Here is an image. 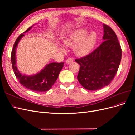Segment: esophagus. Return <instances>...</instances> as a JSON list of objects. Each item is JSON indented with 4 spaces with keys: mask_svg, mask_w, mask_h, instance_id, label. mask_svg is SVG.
<instances>
[{
    "mask_svg": "<svg viewBox=\"0 0 135 135\" xmlns=\"http://www.w3.org/2000/svg\"><path fill=\"white\" fill-rule=\"evenodd\" d=\"M73 59H71V58H69V59H68L66 60V64H70V63L73 62Z\"/></svg>",
    "mask_w": 135,
    "mask_h": 135,
    "instance_id": "34e87169",
    "label": "esophagus"
}]
</instances>
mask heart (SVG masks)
Masks as SVG:
<instances>
[{"mask_svg":"<svg viewBox=\"0 0 135 135\" xmlns=\"http://www.w3.org/2000/svg\"><path fill=\"white\" fill-rule=\"evenodd\" d=\"M88 30L86 29L78 30L65 38L63 43L66 46H73L79 42L74 48L75 54L79 56L86 55L92 50L97 40L96 32H91L86 36ZM60 50L64 52V50L61 47L60 48Z\"/></svg>","mask_w":135,"mask_h":135,"instance_id":"heart-1","label":"heart"}]
</instances>
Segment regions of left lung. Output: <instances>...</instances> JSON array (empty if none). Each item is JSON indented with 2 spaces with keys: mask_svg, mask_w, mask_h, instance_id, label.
<instances>
[{
  "mask_svg": "<svg viewBox=\"0 0 135 135\" xmlns=\"http://www.w3.org/2000/svg\"><path fill=\"white\" fill-rule=\"evenodd\" d=\"M103 28L104 41L91 54L75 60L80 66L77 79L88 90L108 85L120 64L122 49L115 32L105 24Z\"/></svg>",
  "mask_w": 135,
  "mask_h": 135,
  "instance_id": "left-lung-1",
  "label": "left lung"
}]
</instances>
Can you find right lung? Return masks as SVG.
Instances as JSON below:
<instances>
[{
  "instance_id": "1",
  "label": "right lung",
  "mask_w": 135,
  "mask_h": 135,
  "mask_svg": "<svg viewBox=\"0 0 135 135\" xmlns=\"http://www.w3.org/2000/svg\"><path fill=\"white\" fill-rule=\"evenodd\" d=\"M32 26L33 25L28 27L25 32L20 35L14 43L11 53L12 69L16 78L19 80V82L23 86L31 91L46 92L51 88L52 85L57 79L60 72L64 66V62H52L48 64L39 72L32 75L23 74L18 70L16 65L17 62H16V54L18 43L23 36H25L24 34L29 31Z\"/></svg>"
}]
</instances>
